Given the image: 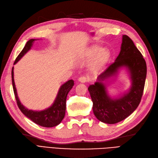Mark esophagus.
<instances>
[{
  "mask_svg": "<svg viewBox=\"0 0 158 158\" xmlns=\"http://www.w3.org/2000/svg\"><path fill=\"white\" fill-rule=\"evenodd\" d=\"M78 81H79L80 83H85L86 82H87L88 81V78L85 77V76H82V77H80L78 79Z\"/></svg>",
  "mask_w": 158,
  "mask_h": 158,
  "instance_id": "esophagus-1",
  "label": "esophagus"
}]
</instances>
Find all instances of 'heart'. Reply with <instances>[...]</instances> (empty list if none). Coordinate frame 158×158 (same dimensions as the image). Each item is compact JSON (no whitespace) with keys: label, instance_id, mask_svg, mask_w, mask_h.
<instances>
[{"label":"heart","instance_id":"1","mask_svg":"<svg viewBox=\"0 0 158 158\" xmlns=\"http://www.w3.org/2000/svg\"><path fill=\"white\" fill-rule=\"evenodd\" d=\"M111 56V53L108 48H102L99 46H92L86 50L85 54V58L90 60L94 58L91 64V70L98 72L102 69L108 62Z\"/></svg>","mask_w":158,"mask_h":158}]
</instances>
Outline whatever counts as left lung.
<instances>
[{"instance_id":"1","label":"left lung","mask_w":158,"mask_h":158,"mask_svg":"<svg viewBox=\"0 0 158 158\" xmlns=\"http://www.w3.org/2000/svg\"><path fill=\"white\" fill-rule=\"evenodd\" d=\"M121 70L127 74L130 87L122 94L110 95L108 84ZM146 72V64L142 54L133 40L123 35L120 52L114 63L98 76L94 84L88 87L96 118L104 123L115 124L133 114L140 102Z\"/></svg>"}]
</instances>
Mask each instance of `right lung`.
Returning a JSON list of instances; mask_svg holds the SVG:
<instances>
[{
    "label": "right lung",
    "instance_id": "obj_1",
    "mask_svg": "<svg viewBox=\"0 0 158 158\" xmlns=\"http://www.w3.org/2000/svg\"><path fill=\"white\" fill-rule=\"evenodd\" d=\"M37 40L39 39H31L28 40L26 44L25 45L24 48L22 50V52L19 53L16 60H15L14 65L17 64L19 62V60L31 50L34 42ZM12 81L14 93L17 101L18 106L19 110H21L25 116H26L27 118L31 119L35 123L44 127H53L57 126L62 122L64 118L65 114L66 98H67L68 94L74 85L73 80L70 79L61 85L57 95L56 96V98L52 105L47 108L40 111L29 110L20 102L14 82V67L12 69Z\"/></svg>",
    "mask_w": 158,
    "mask_h": 158
}]
</instances>
